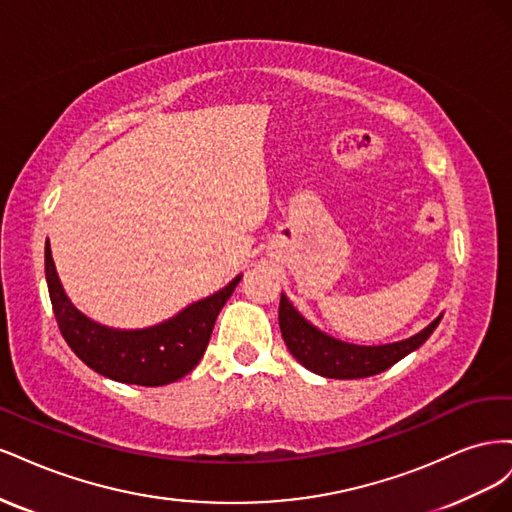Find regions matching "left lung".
Wrapping results in <instances>:
<instances>
[{
  "instance_id": "1",
  "label": "left lung",
  "mask_w": 512,
  "mask_h": 512,
  "mask_svg": "<svg viewBox=\"0 0 512 512\" xmlns=\"http://www.w3.org/2000/svg\"><path fill=\"white\" fill-rule=\"evenodd\" d=\"M440 320L442 316L404 342L386 346H354L318 331L290 305L284 294L280 299V329L290 354L314 374L337 380L376 376L380 371L393 367L406 354L423 346L425 339L436 331Z\"/></svg>"
}]
</instances>
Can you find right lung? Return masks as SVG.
I'll return each mask as SVG.
<instances>
[{
	"instance_id": "1",
	"label": "right lung",
	"mask_w": 512,
	"mask_h": 512,
	"mask_svg": "<svg viewBox=\"0 0 512 512\" xmlns=\"http://www.w3.org/2000/svg\"><path fill=\"white\" fill-rule=\"evenodd\" d=\"M44 273L59 331L72 352L98 374L138 386L170 384L198 365L224 303L241 275L211 297L185 307L181 314L143 331H115L89 320L76 309L59 284L49 241L44 247Z\"/></svg>"
}]
</instances>
